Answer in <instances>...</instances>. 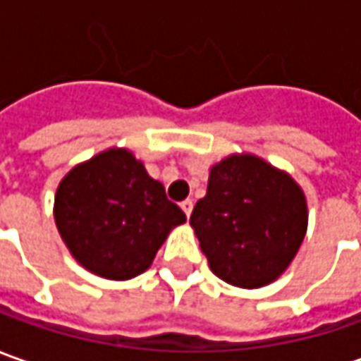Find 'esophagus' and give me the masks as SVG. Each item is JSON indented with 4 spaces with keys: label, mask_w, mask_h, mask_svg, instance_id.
Wrapping results in <instances>:
<instances>
[{
    "label": "esophagus",
    "mask_w": 361,
    "mask_h": 361,
    "mask_svg": "<svg viewBox=\"0 0 361 361\" xmlns=\"http://www.w3.org/2000/svg\"><path fill=\"white\" fill-rule=\"evenodd\" d=\"M181 209H183V214H185V216L190 218V216H192V209H193L192 200H183V202H181Z\"/></svg>",
    "instance_id": "esophagus-1"
}]
</instances>
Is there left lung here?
Here are the masks:
<instances>
[{"instance_id": "1", "label": "left lung", "mask_w": 361, "mask_h": 361, "mask_svg": "<svg viewBox=\"0 0 361 361\" xmlns=\"http://www.w3.org/2000/svg\"><path fill=\"white\" fill-rule=\"evenodd\" d=\"M190 224L219 280L254 290L292 264L307 230V205L286 171L243 154L212 168Z\"/></svg>"}]
</instances>
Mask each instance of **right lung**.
<instances>
[{
	"instance_id": "obj_1",
	"label": "right lung",
	"mask_w": 361,
	"mask_h": 361,
	"mask_svg": "<svg viewBox=\"0 0 361 361\" xmlns=\"http://www.w3.org/2000/svg\"><path fill=\"white\" fill-rule=\"evenodd\" d=\"M56 226L71 255L107 280H131L152 266L185 214L128 149H107L61 180Z\"/></svg>"
}]
</instances>
